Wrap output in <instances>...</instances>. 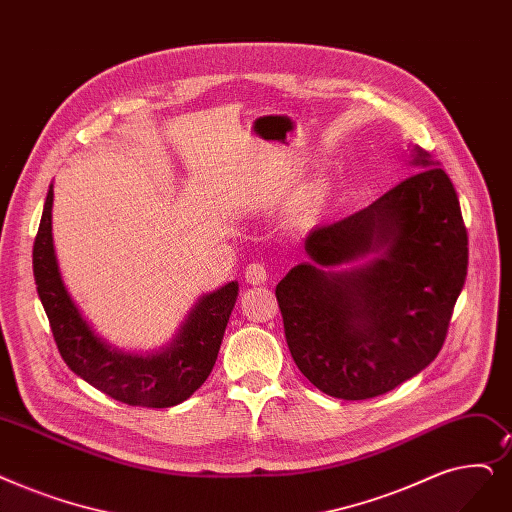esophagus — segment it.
Here are the masks:
<instances>
[{"label":"esophagus","mask_w":512,"mask_h":512,"mask_svg":"<svg viewBox=\"0 0 512 512\" xmlns=\"http://www.w3.org/2000/svg\"><path fill=\"white\" fill-rule=\"evenodd\" d=\"M244 278H247L249 284L255 286V284H263L270 278V274H268V268H265V263L253 261L247 265V270H244Z\"/></svg>","instance_id":"1"}]
</instances>
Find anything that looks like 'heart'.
<instances>
[{
    "mask_svg": "<svg viewBox=\"0 0 512 512\" xmlns=\"http://www.w3.org/2000/svg\"><path fill=\"white\" fill-rule=\"evenodd\" d=\"M318 203H320V190H318V188H311V190L301 198V201L297 203V207H295V211H293L297 224H305V221L311 217V213L316 211Z\"/></svg>",
    "mask_w": 512,
    "mask_h": 512,
    "instance_id": "1",
    "label": "heart"
}]
</instances>
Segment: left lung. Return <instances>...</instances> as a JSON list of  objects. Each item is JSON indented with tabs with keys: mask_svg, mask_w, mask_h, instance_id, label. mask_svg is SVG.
Instances as JSON below:
<instances>
[{
	"mask_svg": "<svg viewBox=\"0 0 512 512\" xmlns=\"http://www.w3.org/2000/svg\"><path fill=\"white\" fill-rule=\"evenodd\" d=\"M412 157L418 171L404 182L311 230V261L276 286L293 360L330 397L383 395L427 368L446 341L469 236L448 173L418 146Z\"/></svg>",
	"mask_w": 512,
	"mask_h": 512,
	"instance_id": "obj_1",
	"label": "left lung"
}]
</instances>
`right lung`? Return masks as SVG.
<instances>
[{"mask_svg":"<svg viewBox=\"0 0 512 512\" xmlns=\"http://www.w3.org/2000/svg\"><path fill=\"white\" fill-rule=\"evenodd\" d=\"M50 186L33 244L37 295L46 309L62 360L77 376L127 406L171 408L182 404L211 374L238 297V282L203 295L161 351L125 353L100 339L60 276L52 238Z\"/></svg>","mask_w":512,"mask_h":512,"instance_id":"right-lung-1","label":"right lung"}]
</instances>
